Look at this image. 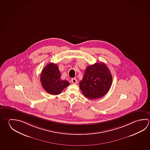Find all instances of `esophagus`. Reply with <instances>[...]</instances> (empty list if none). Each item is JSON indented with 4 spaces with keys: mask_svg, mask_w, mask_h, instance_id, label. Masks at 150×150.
Masks as SVG:
<instances>
[{
    "mask_svg": "<svg viewBox=\"0 0 150 150\" xmlns=\"http://www.w3.org/2000/svg\"><path fill=\"white\" fill-rule=\"evenodd\" d=\"M71 82L72 83H74V84H76V83L78 81H77V80L76 79H75V78H72L71 79Z\"/></svg>",
    "mask_w": 150,
    "mask_h": 150,
    "instance_id": "esophagus-1",
    "label": "esophagus"
}]
</instances>
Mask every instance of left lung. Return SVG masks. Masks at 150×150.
<instances>
[{
	"instance_id": "8db88e82",
	"label": "left lung",
	"mask_w": 150,
	"mask_h": 150,
	"mask_svg": "<svg viewBox=\"0 0 150 150\" xmlns=\"http://www.w3.org/2000/svg\"><path fill=\"white\" fill-rule=\"evenodd\" d=\"M112 76L104 63H96L88 67L84 76L79 83L83 95L90 99L102 97L109 91Z\"/></svg>"
}]
</instances>
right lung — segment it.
<instances>
[{"mask_svg":"<svg viewBox=\"0 0 150 150\" xmlns=\"http://www.w3.org/2000/svg\"><path fill=\"white\" fill-rule=\"evenodd\" d=\"M41 83L44 89L51 95L61 93L70 83L61 79V74L57 65L50 63L44 68L41 74Z\"/></svg>","mask_w":150,"mask_h":150,"instance_id":"add662e5","label":"right lung"}]
</instances>
